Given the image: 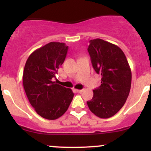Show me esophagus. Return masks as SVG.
Listing matches in <instances>:
<instances>
[{
	"label": "esophagus",
	"mask_w": 151,
	"mask_h": 151,
	"mask_svg": "<svg viewBox=\"0 0 151 151\" xmlns=\"http://www.w3.org/2000/svg\"><path fill=\"white\" fill-rule=\"evenodd\" d=\"M83 91H84V90H83V89H80V90H76V91H77V93H82V92H83Z\"/></svg>",
	"instance_id": "34e87169"
}]
</instances>
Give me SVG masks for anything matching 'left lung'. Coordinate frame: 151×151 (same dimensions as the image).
<instances>
[{"label": "left lung", "mask_w": 151, "mask_h": 151, "mask_svg": "<svg viewBox=\"0 0 151 151\" xmlns=\"http://www.w3.org/2000/svg\"><path fill=\"white\" fill-rule=\"evenodd\" d=\"M88 51L94 70L101 75V85L87 101L90 110L101 118L115 115L126 103L132 84V71L120 47L96 39L90 41Z\"/></svg>", "instance_id": "left-lung-1"}]
</instances>
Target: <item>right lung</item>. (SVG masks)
Listing matches in <instances>:
<instances>
[{"label": "right lung", "instance_id": "1", "mask_svg": "<svg viewBox=\"0 0 151 151\" xmlns=\"http://www.w3.org/2000/svg\"><path fill=\"white\" fill-rule=\"evenodd\" d=\"M67 52L64 43L50 42L32 52L25 65L22 81L25 93L37 114L45 119L62 116L74 97L71 89L53 81Z\"/></svg>", "mask_w": 151, "mask_h": 151}]
</instances>
